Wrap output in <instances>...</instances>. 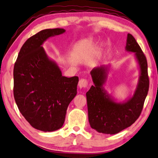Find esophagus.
Instances as JSON below:
<instances>
[{
	"instance_id": "esophagus-1",
	"label": "esophagus",
	"mask_w": 158,
	"mask_h": 158,
	"mask_svg": "<svg viewBox=\"0 0 158 158\" xmlns=\"http://www.w3.org/2000/svg\"><path fill=\"white\" fill-rule=\"evenodd\" d=\"M88 81H87L86 79H82L81 80H79V88L80 89H82V88H86L87 87H88Z\"/></svg>"
}]
</instances>
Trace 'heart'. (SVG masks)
Listing matches in <instances>:
<instances>
[{
    "label": "heart",
    "mask_w": 158,
    "mask_h": 158,
    "mask_svg": "<svg viewBox=\"0 0 158 158\" xmlns=\"http://www.w3.org/2000/svg\"><path fill=\"white\" fill-rule=\"evenodd\" d=\"M94 43V39H92V38H90L85 40L83 43V46H84V48H90L92 45L93 43ZM97 64V60H94L90 62V65L92 66H95Z\"/></svg>",
    "instance_id": "1"
}]
</instances>
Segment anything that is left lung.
I'll list each match as a JSON object with an SVG mask.
<instances>
[{
	"instance_id": "left-lung-1",
	"label": "left lung",
	"mask_w": 158,
	"mask_h": 158,
	"mask_svg": "<svg viewBox=\"0 0 158 158\" xmlns=\"http://www.w3.org/2000/svg\"><path fill=\"white\" fill-rule=\"evenodd\" d=\"M125 50L134 53L139 69V77L132 95L123 102H117L107 92L105 85L110 66L93 69L90 75L94 85L86 93L88 119L92 128L106 135H115L130 127L139 118L149 90L147 62L139 45L127 34Z\"/></svg>"
}]
</instances>
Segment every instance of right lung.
Masks as SVG:
<instances>
[{
  "mask_svg": "<svg viewBox=\"0 0 158 158\" xmlns=\"http://www.w3.org/2000/svg\"><path fill=\"white\" fill-rule=\"evenodd\" d=\"M66 32L45 29L22 47L13 69V94L16 105L35 129L53 132L62 127L66 110L77 94L78 77H64L58 64L43 48L44 43Z\"/></svg>",
  "mask_w": 158,
  "mask_h": 158,
  "instance_id": "right-lung-1",
  "label": "right lung"
}]
</instances>
